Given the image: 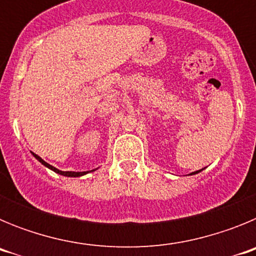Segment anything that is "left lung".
I'll use <instances>...</instances> for the list:
<instances>
[{
	"mask_svg": "<svg viewBox=\"0 0 256 256\" xmlns=\"http://www.w3.org/2000/svg\"><path fill=\"white\" fill-rule=\"evenodd\" d=\"M201 170H202V169H201ZM201 170H196V172H194V173H191V176H192V174H198V173H200Z\"/></svg>",
	"mask_w": 256,
	"mask_h": 256,
	"instance_id": "left-lung-1",
	"label": "left lung"
}]
</instances>
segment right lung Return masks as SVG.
<instances>
[{
    "label": "right lung",
    "mask_w": 256,
    "mask_h": 256,
    "mask_svg": "<svg viewBox=\"0 0 256 256\" xmlns=\"http://www.w3.org/2000/svg\"><path fill=\"white\" fill-rule=\"evenodd\" d=\"M32 154H33V152H32ZM33 156H34V158L38 160V162H42V164H44V166H46V168L51 169V170H54V172H55V173L60 174V176H65V177H82V176H84V174L90 173V170H88V172H62V170H58V168H55V166H52V165H50L48 162H44V160L42 159V158H40V156L36 155V154H33ZM94 170H96V169H94V170H91V172H94Z\"/></svg>",
    "instance_id": "obj_1"
}]
</instances>
